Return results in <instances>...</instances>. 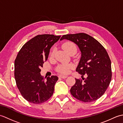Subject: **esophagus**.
Returning a JSON list of instances; mask_svg holds the SVG:
<instances>
[{
    "label": "esophagus",
    "instance_id": "esophagus-1",
    "mask_svg": "<svg viewBox=\"0 0 123 123\" xmlns=\"http://www.w3.org/2000/svg\"><path fill=\"white\" fill-rule=\"evenodd\" d=\"M59 77L62 78V79H66L68 77L67 75H59Z\"/></svg>",
    "mask_w": 123,
    "mask_h": 123
}]
</instances>
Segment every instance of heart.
I'll list each match as a JSON object with an SVG mask.
<instances>
[{"label": "heart", "instance_id": "b5f03b06", "mask_svg": "<svg viewBox=\"0 0 123 123\" xmlns=\"http://www.w3.org/2000/svg\"><path fill=\"white\" fill-rule=\"evenodd\" d=\"M62 48L64 49L65 51L67 52L68 51L69 49H76V46L74 45V44L72 43L68 42H66L63 44L62 45ZM72 67V65L70 64H63L61 65L59 67L58 71L61 73H63V74H68L70 71V69Z\"/></svg>", "mask_w": 123, "mask_h": 123}]
</instances>
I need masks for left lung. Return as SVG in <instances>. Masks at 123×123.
<instances>
[{
  "label": "left lung",
  "instance_id": "left-lung-1",
  "mask_svg": "<svg viewBox=\"0 0 123 123\" xmlns=\"http://www.w3.org/2000/svg\"><path fill=\"white\" fill-rule=\"evenodd\" d=\"M67 40L78 46L81 57L76 71L83 80L75 78L70 92L74 98L85 103L97 100L103 95L111 79V61L103 46L85 33L67 34L60 41ZM86 75L87 78L83 77Z\"/></svg>",
  "mask_w": 123,
  "mask_h": 123
}]
</instances>
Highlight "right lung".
<instances>
[{"instance_id": "1", "label": "right lung", "mask_w": 123, "mask_h": 123, "mask_svg": "<svg viewBox=\"0 0 123 123\" xmlns=\"http://www.w3.org/2000/svg\"><path fill=\"white\" fill-rule=\"evenodd\" d=\"M60 37L50 34L36 36L23 46L15 59L14 74L17 88L31 103L42 104L53 95L58 77L52 75L44 81L40 68L48 59L51 47Z\"/></svg>"}]
</instances>
